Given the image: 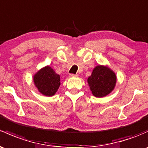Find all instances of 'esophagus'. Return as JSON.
<instances>
[{
	"instance_id": "34e87169",
	"label": "esophagus",
	"mask_w": 148,
	"mask_h": 148,
	"mask_svg": "<svg viewBox=\"0 0 148 148\" xmlns=\"http://www.w3.org/2000/svg\"><path fill=\"white\" fill-rule=\"evenodd\" d=\"M69 77H78V75H77V74H69Z\"/></svg>"
}]
</instances>
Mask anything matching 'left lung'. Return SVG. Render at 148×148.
Wrapping results in <instances>:
<instances>
[{"label": "left lung", "instance_id": "8db88e82", "mask_svg": "<svg viewBox=\"0 0 148 148\" xmlns=\"http://www.w3.org/2000/svg\"><path fill=\"white\" fill-rule=\"evenodd\" d=\"M116 74L109 67L98 65L87 79L91 93L98 98L104 97L113 91L116 84Z\"/></svg>", "mask_w": 148, "mask_h": 148}]
</instances>
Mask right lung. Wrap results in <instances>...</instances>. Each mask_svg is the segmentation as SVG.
<instances>
[{
	"label": "right lung",
	"mask_w": 148,
	"mask_h": 148,
	"mask_svg": "<svg viewBox=\"0 0 148 148\" xmlns=\"http://www.w3.org/2000/svg\"><path fill=\"white\" fill-rule=\"evenodd\" d=\"M33 82L39 92L52 96L60 86V77L49 66L42 68L33 76Z\"/></svg>",
	"instance_id": "add662e5"
}]
</instances>
